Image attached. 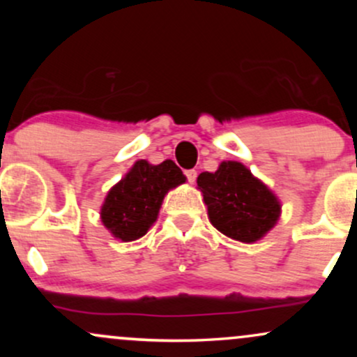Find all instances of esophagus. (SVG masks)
Segmentation results:
<instances>
[{"mask_svg":"<svg viewBox=\"0 0 357 357\" xmlns=\"http://www.w3.org/2000/svg\"><path fill=\"white\" fill-rule=\"evenodd\" d=\"M184 174H186L188 181H190V183H195L196 181V176H198V173H196V169H186V171H184Z\"/></svg>","mask_w":357,"mask_h":357,"instance_id":"esophagus-1","label":"esophagus"}]
</instances>
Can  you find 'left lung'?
I'll list each match as a JSON object with an SVG mask.
<instances>
[{
  "mask_svg": "<svg viewBox=\"0 0 357 357\" xmlns=\"http://www.w3.org/2000/svg\"><path fill=\"white\" fill-rule=\"evenodd\" d=\"M198 188L211 225L233 240L253 243L280 218L277 196L238 161H223L215 173L204 171Z\"/></svg>",
  "mask_w": 357,
  "mask_h": 357,
  "instance_id": "1",
  "label": "left lung"
}]
</instances>
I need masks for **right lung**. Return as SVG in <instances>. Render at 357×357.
I'll list each match as a JSON object with an SVG mask.
<instances>
[{"label": "right lung", "instance_id": "add662e5", "mask_svg": "<svg viewBox=\"0 0 357 357\" xmlns=\"http://www.w3.org/2000/svg\"><path fill=\"white\" fill-rule=\"evenodd\" d=\"M184 181L186 176L171 159L155 166L146 159L136 161L105 196L100 210L102 223L122 241L141 238L158 220L167 191Z\"/></svg>", "mask_w": 357, "mask_h": 357}]
</instances>
